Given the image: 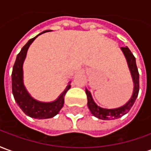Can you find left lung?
I'll return each instance as SVG.
<instances>
[{
	"label": "left lung",
	"instance_id": "left-lung-1",
	"mask_svg": "<svg viewBox=\"0 0 151 151\" xmlns=\"http://www.w3.org/2000/svg\"><path fill=\"white\" fill-rule=\"evenodd\" d=\"M120 49L123 52L124 56L126 59L128 67L129 69L130 74L132 77V80L133 82V94L129 100L125 104H124L121 107L116 108H104L99 107L95 104L94 99L92 98L91 92L87 89H86V94L87 95V106H88L90 111L94 116L97 117L100 120H111L118 119L123 116L124 115L127 114L131 108L133 107V104L135 103L137 97L138 95L139 92V73L137 67L136 59L131 52V51L129 49L128 47H120Z\"/></svg>",
	"mask_w": 151,
	"mask_h": 151
}]
</instances>
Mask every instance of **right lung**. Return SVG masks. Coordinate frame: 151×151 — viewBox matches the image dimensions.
Masks as SVG:
<instances>
[{"mask_svg": "<svg viewBox=\"0 0 151 151\" xmlns=\"http://www.w3.org/2000/svg\"><path fill=\"white\" fill-rule=\"evenodd\" d=\"M47 31H43L33 39H31L25 44L17 56L12 72V91L15 101L27 116L39 120L48 119L57 115L64 105L65 95L71 87V82H69L65 91L56 100L52 102H41L33 98L25 86L23 82V63L27 57L28 48L39 35Z\"/></svg>", "mask_w": 151, "mask_h": 151, "instance_id": "1", "label": "right lung"}]
</instances>
